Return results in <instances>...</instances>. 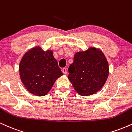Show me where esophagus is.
I'll list each match as a JSON object with an SVG mask.
<instances>
[{
    "label": "esophagus",
    "mask_w": 132,
    "mask_h": 132,
    "mask_svg": "<svg viewBox=\"0 0 132 132\" xmlns=\"http://www.w3.org/2000/svg\"><path fill=\"white\" fill-rule=\"evenodd\" d=\"M62 71H63V72L64 74V75H66V74H67V69H66V68H63Z\"/></svg>",
    "instance_id": "esophagus-1"
}]
</instances>
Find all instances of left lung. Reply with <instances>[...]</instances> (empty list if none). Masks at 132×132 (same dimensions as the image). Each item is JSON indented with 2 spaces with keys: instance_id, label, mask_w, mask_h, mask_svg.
<instances>
[{
  "instance_id": "8db88e82",
  "label": "left lung",
  "mask_w": 132,
  "mask_h": 132,
  "mask_svg": "<svg viewBox=\"0 0 132 132\" xmlns=\"http://www.w3.org/2000/svg\"><path fill=\"white\" fill-rule=\"evenodd\" d=\"M108 62L95 48L78 52L68 68V78L79 94L87 96L101 90L109 76Z\"/></svg>"
}]
</instances>
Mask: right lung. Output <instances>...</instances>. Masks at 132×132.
Masks as SVG:
<instances>
[{"label": "right lung", "instance_id": "add662e5", "mask_svg": "<svg viewBox=\"0 0 132 132\" xmlns=\"http://www.w3.org/2000/svg\"><path fill=\"white\" fill-rule=\"evenodd\" d=\"M51 50L35 47L25 54L19 65L22 82L30 93L43 96L50 90L54 82L63 75Z\"/></svg>", "mask_w": 132, "mask_h": 132}]
</instances>
